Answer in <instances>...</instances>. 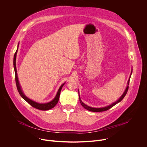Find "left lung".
Instances as JSON below:
<instances>
[{
	"mask_svg": "<svg viewBox=\"0 0 147 147\" xmlns=\"http://www.w3.org/2000/svg\"><path fill=\"white\" fill-rule=\"evenodd\" d=\"M132 72H133V69H131V74H130V77H129V79L128 80V82H127V86L126 87V88H125L124 92H123V94L121 95V96L115 102H113V103L109 105L108 106H107V107H102V108H92V107H90L88 105H86L85 103H84L82 100H81V98H80V94H79V92H78V96H79V100H80V102L81 103V105L84 108L86 109L89 111H91V112H103V111H107L109 109H111V108H112L113 106H115V105H116L117 103H118L119 102H120L123 98L125 96V95H126L127 92V91H128V89H129V81H130V77H131V74H132Z\"/></svg>",
	"mask_w": 147,
	"mask_h": 147,
	"instance_id": "1",
	"label": "left lung"
}]
</instances>
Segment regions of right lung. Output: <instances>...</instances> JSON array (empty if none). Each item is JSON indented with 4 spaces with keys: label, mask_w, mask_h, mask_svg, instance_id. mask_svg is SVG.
<instances>
[{
    "label": "right lung",
    "mask_w": 147,
    "mask_h": 147,
    "mask_svg": "<svg viewBox=\"0 0 147 147\" xmlns=\"http://www.w3.org/2000/svg\"><path fill=\"white\" fill-rule=\"evenodd\" d=\"M18 45H19V43L18 44V46H17V49L16 50V52H15V54L14 55V59H13V65H14V72H15V79H16V86H17V90L20 94V95H21L26 101H27L30 105H31L38 109L41 110V111H48L49 110L53 108H54L56 105L58 101H59V96H60V91L61 90V88L65 85V83H63L62 85H61V86L60 87V88H59L55 96V97L54 98V99L50 101L48 103H38L35 101H34L31 99H30V98H28L27 96H26L25 95V94H24L22 87H21V86L20 84V82L18 79V76H17V69H16V56H17V51H18Z\"/></svg>",
    "instance_id": "1"
}]
</instances>
